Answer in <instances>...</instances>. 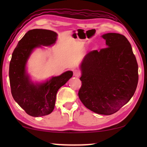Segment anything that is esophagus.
I'll return each instance as SVG.
<instances>
[{
  "instance_id": "esophagus-1",
  "label": "esophagus",
  "mask_w": 147,
  "mask_h": 147,
  "mask_svg": "<svg viewBox=\"0 0 147 147\" xmlns=\"http://www.w3.org/2000/svg\"><path fill=\"white\" fill-rule=\"evenodd\" d=\"M73 75L76 77H79L81 75V72L79 70H77V69H75V70L73 71Z\"/></svg>"
}]
</instances>
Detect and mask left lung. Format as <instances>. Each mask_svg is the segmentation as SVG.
<instances>
[{
    "label": "left lung",
    "instance_id": "obj_1",
    "mask_svg": "<svg viewBox=\"0 0 147 147\" xmlns=\"http://www.w3.org/2000/svg\"><path fill=\"white\" fill-rule=\"evenodd\" d=\"M102 38L108 47L89 52L82 63L78 94L87 108L108 115L132 97L138 83V65L125 36L108 33Z\"/></svg>",
    "mask_w": 147,
    "mask_h": 147
}]
</instances>
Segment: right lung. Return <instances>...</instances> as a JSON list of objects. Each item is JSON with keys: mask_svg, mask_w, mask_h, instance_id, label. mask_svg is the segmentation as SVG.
I'll list each match as a JSON object with an SVG mask.
<instances>
[{"mask_svg": "<svg viewBox=\"0 0 147 147\" xmlns=\"http://www.w3.org/2000/svg\"><path fill=\"white\" fill-rule=\"evenodd\" d=\"M56 38V32L49 30H32L19 41L12 54L9 67L12 96L32 117L51 113L55 106L57 91L73 76V72L67 71L53 77L46 83L34 85L26 74L25 65L32 50L40 45H51L55 43Z\"/></svg>", "mask_w": 147, "mask_h": 147, "instance_id": "right-lung-1", "label": "right lung"}]
</instances>
